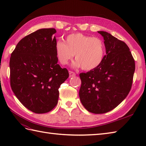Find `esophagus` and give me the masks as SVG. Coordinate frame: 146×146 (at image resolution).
<instances>
[{"label":"esophagus","mask_w":146,"mask_h":146,"mask_svg":"<svg viewBox=\"0 0 146 146\" xmlns=\"http://www.w3.org/2000/svg\"><path fill=\"white\" fill-rule=\"evenodd\" d=\"M69 74H70V77H73L76 75V73L75 72H73V71H69Z\"/></svg>","instance_id":"1"}]
</instances>
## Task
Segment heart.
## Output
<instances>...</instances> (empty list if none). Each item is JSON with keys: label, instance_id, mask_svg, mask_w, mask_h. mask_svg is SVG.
<instances>
[{"label": "heart", "instance_id": "1", "mask_svg": "<svg viewBox=\"0 0 146 146\" xmlns=\"http://www.w3.org/2000/svg\"><path fill=\"white\" fill-rule=\"evenodd\" d=\"M55 51L58 60L61 64H67L75 54L76 61L73 66L90 71L101 64L105 56V48L100 38L74 33L68 35L64 42L57 41Z\"/></svg>", "mask_w": 146, "mask_h": 146}]
</instances>
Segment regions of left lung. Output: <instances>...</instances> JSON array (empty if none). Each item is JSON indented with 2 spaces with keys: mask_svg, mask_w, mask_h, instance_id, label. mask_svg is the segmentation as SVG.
<instances>
[{
  "mask_svg": "<svg viewBox=\"0 0 146 146\" xmlns=\"http://www.w3.org/2000/svg\"><path fill=\"white\" fill-rule=\"evenodd\" d=\"M104 37L106 55L100 66L82 73L79 96L90 112L107 113L117 107L131 90L135 61L125 43L110 33L98 31Z\"/></svg>",
  "mask_w": 146,
  "mask_h": 146,
  "instance_id": "1",
  "label": "left lung"
}]
</instances>
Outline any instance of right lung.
I'll return each mask as SVG.
<instances>
[{
	"instance_id": "right-lung-1",
	"label": "right lung",
	"mask_w": 146,
	"mask_h": 146,
	"mask_svg": "<svg viewBox=\"0 0 146 146\" xmlns=\"http://www.w3.org/2000/svg\"><path fill=\"white\" fill-rule=\"evenodd\" d=\"M54 28L41 29L17 43L10 58V82L14 94L36 113L51 111L58 104V89L69 76L58 64Z\"/></svg>"
}]
</instances>
